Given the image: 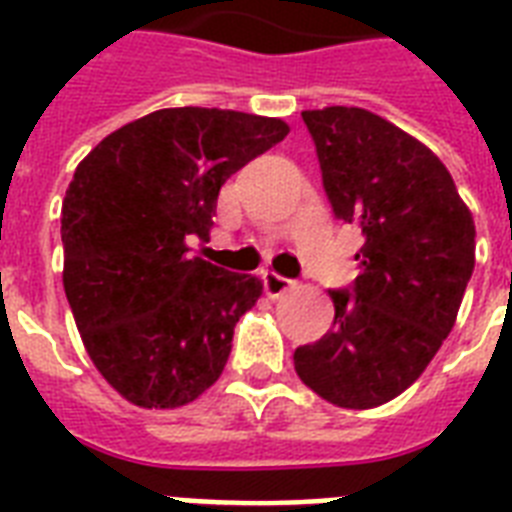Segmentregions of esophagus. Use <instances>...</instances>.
Here are the masks:
<instances>
[{
    "instance_id": "obj_1",
    "label": "esophagus",
    "mask_w": 512,
    "mask_h": 512,
    "mask_svg": "<svg viewBox=\"0 0 512 512\" xmlns=\"http://www.w3.org/2000/svg\"><path fill=\"white\" fill-rule=\"evenodd\" d=\"M292 284H295V281L287 279V276H279V273L273 271L263 273V287L271 297H281L287 289H292Z\"/></svg>"
}]
</instances>
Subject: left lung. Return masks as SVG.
Wrapping results in <instances>:
<instances>
[{"instance_id": "obj_1", "label": "left lung", "mask_w": 512, "mask_h": 512, "mask_svg": "<svg viewBox=\"0 0 512 512\" xmlns=\"http://www.w3.org/2000/svg\"><path fill=\"white\" fill-rule=\"evenodd\" d=\"M332 212L356 225L358 276L329 289L335 321L295 350L300 380L345 409L412 385L452 332L476 265V225L430 148L364 108L303 111Z\"/></svg>"}]
</instances>
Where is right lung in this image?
I'll return each instance as SVG.
<instances>
[{"label":"right lung","instance_id":"add662e5","mask_svg":"<svg viewBox=\"0 0 512 512\" xmlns=\"http://www.w3.org/2000/svg\"><path fill=\"white\" fill-rule=\"evenodd\" d=\"M281 119L162 108L92 148L63 199V287L84 348L127 401L175 409L223 374L252 273L191 255L233 172L287 138Z\"/></svg>","mask_w":512,"mask_h":512}]
</instances>
